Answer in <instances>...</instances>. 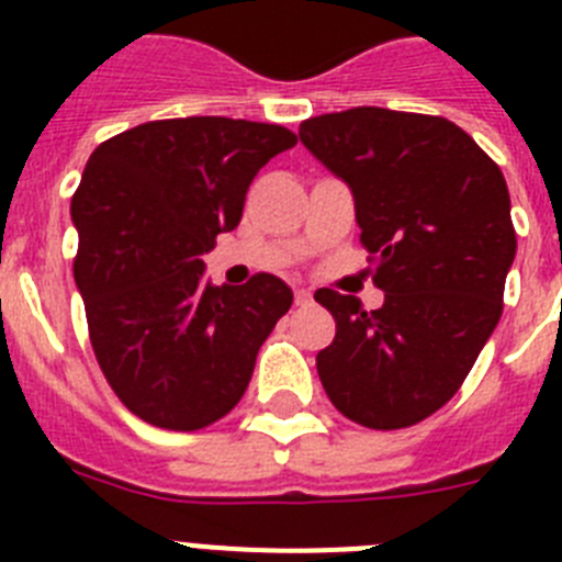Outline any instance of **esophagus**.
I'll use <instances>...</instances> for the list:
<instances>
[{"instance_id": "esophagus-1", "label": "esophagus", "mask_w": 562, "mask_h": 562, "mask_svg": "<svg viewBox=\"0 0 562 562\" xmlns=\"http://www.w3.org/2000/svg\"><path fill=\"white\" fill-rule=\"evenodd\" d=\"M312 304V292L304 290V286H295V306H310Z\"/></svg>"}]
</instances>
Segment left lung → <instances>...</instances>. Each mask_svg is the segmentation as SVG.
<instances>
[{
    "label": "left lung",
    "mask_w": 562,
    "mask_h": 562,
    "mask_svg": "<svg viewBox=\"0 0 562 562\" xmlns=\"http://www.w3.org/2000/svg\"><path fill=\"white\" fill-rule=\"evenodd\" d=\"M301 143L351 188L380 310L317 290L337 335L317 374L342 416L411 428L461 389L504 310L515 261L501 168L456 123L357 106L301 123Z\"/></svg>",
    "instance_id": "8db88e82"
}]
</instances>
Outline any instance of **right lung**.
<instances>
[{
	"mask_svg": "<svg viewBox=\"0 0 562 562\" xmlns=\"http://www.w3.org/2000/svg\"><path fill=\"white\" fill-rule=\"evenodd\" d=\"M295 143L276 123L173 117L114 134L87 160L69 207L76 286L103 376L148 425L200 430L231 414L290 312L281 278L213 286L202 256L238 225L252 177Z\"/></svg>",
	"mask_w": 562,
	"mask_h": 562,
	"instance_id": "obj_1",
	"label": "right lung"
}]
</instances>
